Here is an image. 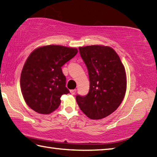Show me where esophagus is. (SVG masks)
<instances>
[{
  "label": "esophagus",
  "instance_id": "obj_1",
  "mask_svg": "<svg viewBox=\"0 0 157 157\" xmlns=\"http://www.w3.org/2000/svg\"><path fill=\"white\" fill-rule=\"evenodd\" d=\"M75 93H76V89H73V90H71V94L74 95V94H75Z\"/></svg>",
  "mask_w": 157,
  "mask_h": 157
}]
</instances>
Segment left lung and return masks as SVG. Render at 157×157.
<instances>
[{
	"instance_id": "1",
	"label": "left lung",
	"mask_w": 157,
	"mask_h": 157,
	"mask_svg": "<svg viewBox=\"0 0 157 157\" xmlns=\"http://www.w3.org/2000/svg\"><path fill=\"white\" fill-rule=\"evenodd\" d=\"M88 70V94L76 95L82 112L89 118L99 120L116 110L126 91V75L120 57L113 48L102 46L79 48Z\"/></svg>"
}]
</instances>
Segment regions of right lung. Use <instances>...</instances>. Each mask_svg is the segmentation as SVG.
I'll list each match as a JSON object with an SVG mask.
<instances>
[{
	"mask_svg": "<svg viewBox=\"0 0 157 157\" xmlns=\"http://www.w3.org/2000/svg\"><path fill=\"white\" fill-rule=\"evenodd\" d=\"M78 50L57 45L34 50L26 60L21 75V89L32 109L48 114L59 107L60 98L70 93L62 67Z\"/></svg>",
	"mask_w": 157,
	"mask_h": 157,
	"instance_id": "right-lung-1",
	"label": "right lung"
}]
</instances>
